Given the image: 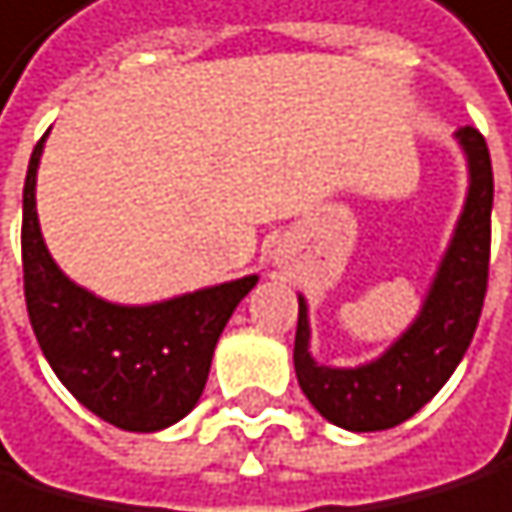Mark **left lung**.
<instances>
[{
    "label": "left lung",
    "mask_w": 512,
    "mask_h": 512,
    "mask_svg": "<svg viewBox=\"0 0 512 512\" xmlns=\"http://www.w3.org/2000/svg\"><path fill=\"white\" fill-rule=\"evenodd\" d=\"M457 137L469 156V196L413 328L369 366L328 369L309 356L306 303L300 300L294 338L297 381L328 422L350 432H381L416 416L454 375L479 325L491 262L494 174L485 137L475 127H463Z\"/></svg>",
    "instance_id": "8db88e82"
}]
</instances>
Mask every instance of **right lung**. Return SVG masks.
I'll list each match as a JSON object with an SVG mask.
<instances>
[{
  "instance_id": "add662e5",
  "label": "right lung",
  "mask_w": 512,
  "mask_h": 512,
  "mask_svg": "<svg viewBox=\"0 0 512 512\" xmlns=\"http://www.w3.org/2000/svg\"><path fill=\"white\" fill-rule=\"evenodd\" d=\"M43 140L27 165L21 222L24 300L33 334L58 381L90 413L124 432H159L200 400L218 334L259 278L153 306H115L77 287L58 272L37 222L33 187Z\"/></svg>"
}]
</instances>
